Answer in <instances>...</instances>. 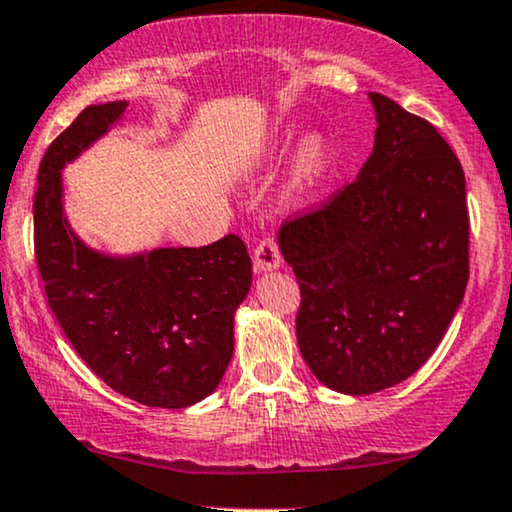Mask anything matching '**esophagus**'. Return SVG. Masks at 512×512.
Listing matches in <instances>:
<instances>
[{"label": "esophagus", "instance_id": "esophagus-1", "mask_svg": "<svg viewBox=\"0 0 512 512\" xmlns=\"http://www.w3.org/2000/svg\"><path fill=\"white\" fill-rule=\"evenodd\" d=\"M282 266V254L280 246L273 237H266L254 251V268L258 273H266V270H275Z\"/></svg>", "mask_w": 512, "mask_h": 512}]
</instances>
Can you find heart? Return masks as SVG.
I'll use <instances>...</instances> for the list:
<instances>
[{
  "label": "heart",
  "instance_id": "obj_1",
  "mask_svg": "<svg viewBox=\"0 0 512 512\" xmlns=\"http://www.w3.org/2000/svg\"><path fill=\"white\" fill-rule=\"evenodd\" d=\"M328 165V141L321 134H306L299 141L287 177V194L302 196L318 182Z\"/></svg>",
  "mask_w": 512,
  "mask_h": 512
}]
</instances>
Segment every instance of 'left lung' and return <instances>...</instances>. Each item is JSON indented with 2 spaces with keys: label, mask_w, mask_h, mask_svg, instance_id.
<instances>
[{
  "label": "left lung",
  "mask_w": 512,
  "mask_h": 512,
  "mask_svg": "<svg viewBox=\"0 0 512 512\" xmlns=\"http://www.w3.org/2000/svg\"><path fill=\"white\" fill-rule=\"evenodd\" d=\"M374 153L316 210L280 227L297 275V342L323 386L369 395L434 354L465 297V172L436 126L371 93Z\"/></svg>",
  "instance_id": "obj_1"
}]
</instances>
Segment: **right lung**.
Returning <instances> with one entry per match:
<instances>
[{
    "label": "right lung",
    "instance_id": "1",
    "mask_svg": "<svg viewBox=\"0 0 512 512\" xmlns=\"http://www.w3.org/2000/svg\"><path fill=\"white\" fill-rule=\"evenodd\" d=\"M124 110V100L86 107L42 155L35 261L52 314L90 371L124 398L182 410L208 398L230 364L251 258L237 234L136 256H105L76 237L64 218L62 170Z\"/></svg>",
    "mask_w": 512,
    "mask_h": 512
}]
</instances>
